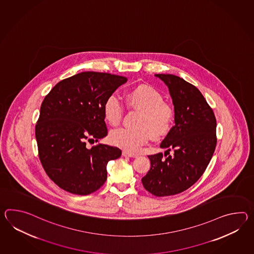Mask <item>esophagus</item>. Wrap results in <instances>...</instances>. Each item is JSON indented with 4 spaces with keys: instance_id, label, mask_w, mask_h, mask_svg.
<instances>
[{
    "instance_id": "34e87169",
    "label": "esophagus",
    "mask_w": 254,
    "mask_h": 254,
    "mask_svg": "<svg viewBox=\"0 0 254 254\" xmlns=\"http://www.w3.org/2000/svg\"><path fill=\"white\" fill-rule=\"evenodd\" d=\"M123 156L124 157H129V158H136L137 157V155L136 154H134V153L129 152V151H127V150H124L123 152Z\"/></svg>"
}]
</instances>
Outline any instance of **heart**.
<instances>
[{"label":"heart","instance_id":"heart-1","mask_svg":"<svg viewBox=\"0 0 254 254\" xmlns=\"http://www.w3.org/2000/svg\"><path fill=\"white\" fill-rule=\"evenodd\" d=\"M130 107L140 110L136 127H120L110 133V141L117 147L128 151H136L147 143L150 134L153 137L165 135L172 124L174 113L172 108L163 103L161 94L149 85H139L127 96ZM104 117L110 126L121 122L123 107L118 97L108 96L103 106Z\"/></svg>","mask_w":254,"mask_h":254}]
</instances>
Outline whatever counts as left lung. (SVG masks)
<instances>
[{"instance_id": "left-lung-1", "label": "left lung", "mask_w": 254, "mask_h": 254, "mask_svg": "<svg viewBox=\"0 0 254 254\" xmlns=\"http://www.w3.org/2000/svg\"><path fill=\"white\" fill-rule=\"evenodd\" d=\"M155 75L169 87L175 126L160 144L161 148H167L166 158L162 153L148 156L150 169L141 181L149 193L165 197L186 190L202 176L217 144V122L196 86L174 74Z\"/></svg>"}]
</instances>
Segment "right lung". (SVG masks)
Wrapping results in <instances>:
<instances>
[{
    "label": "right lung",
    "mask_w": 254,
    "mask_h": 254,
    "mask_svg": "<svg viewBox=\"0 0 254 254\" xmlns=\"http://www.w3.org/2000/svg\"><path fill=\"white\" fill-rule=\"evenodd\" d=\"M127 77L82 72L53 87L41 105L35 126L39 158L46 174L64 190L88 195L107 181L108 161L121 156L119 147L87 141L105 137L103 106Z\"/></svg>",
    "instance_id": "obj_1"
}]
</instances>
